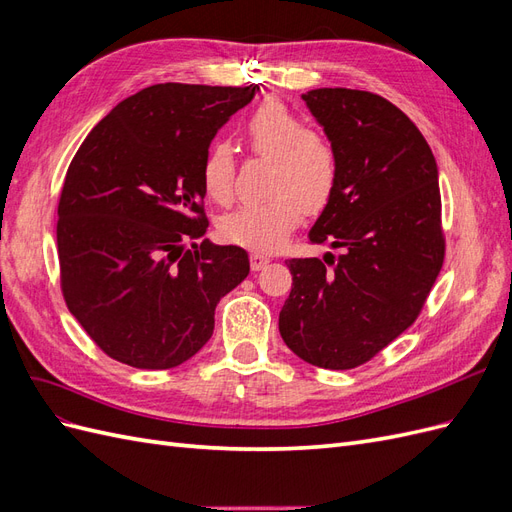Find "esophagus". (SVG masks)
Listing matches in <instances>:
<instances>
[{
  "label": "esophagus",
  "mask_w": 512,
  "mask_h": 512,
  "mask_svg": "<svg viewBox=\"0 0 512 512\" xmlns=\"http://www.w3.org/2000/svg\"><path fill=\"white\" fill-rule=\"evenodd\" d=\"M269 256H265V254H260V252H252L250 254V267H252V271H260V269H265L267 265H269Z\"/></svg>",
  "instance_id": "1"
}]
</instances>
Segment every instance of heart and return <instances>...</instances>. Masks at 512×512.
<instances>
[{
  "mask_svg": "<svg viewBox=\"0 0 512 512\" xmlns=\"http://www.w3.org/2000/svg\"><path fill=\"white\" fill-rule=\"evenodd\" d=\"M254 156L271 160L269 198L243 205L220 220V235L243 247L273 252L282 247L307 211H322L331 203L339 181L337 149L320 132L307 130L303 117L280 100L260 102L241 126ZM235 179V156L228 143L209 145L200 181L215 203H228Z\"/></svg>",
  "mask_w": 512,
  "mask_h": 512,
  "instance_id": "1",
  "label": "heart"
}]
</instances>
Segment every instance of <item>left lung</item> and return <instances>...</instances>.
Listing matches in <instances>:
<instances>
[{
    "instance_id": "8db88e82",
    "label": "left lung",
    "mask_w": 512,
    "mask_h": 512,
    "mask_svg": "<svg viewBox=\"0 0 512 512\" xmlns=\"http://www.w3.org/2000/svg\"><path fill=\"white\" fill-rule=\"evenodd\" d=\"M339 156V181L312 243L339 256L290 258L286 346L324 369L359 367L421 314L444 262L436 158L410 117L361 89L303 94Z\"/></svg>"
}]
</instances>
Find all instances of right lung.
<instances>
[{
    "label": "right lung",
    "mask_w": 512,
    "mask_h": 512,
    "mask_svg": "<svg viewBox=\"0 0 512 512\" xmlns=\"http://www.w3.org/2000/svg\"><path fill=\"white\" fill-rule=\"evenodd\" d=\"M258 89L151 85L72 158L57 207L61 292L111 359L138 369L188 361L213 335L215 305L250 273L243 247L196 239L209 226L205 153Z\"/></svg>",
    "instance_id": "add662e5"
}]
</instances>
